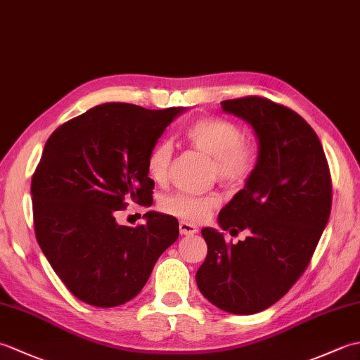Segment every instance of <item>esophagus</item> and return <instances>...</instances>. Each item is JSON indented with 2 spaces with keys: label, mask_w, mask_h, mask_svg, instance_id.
<instances>
[{
  "label": "esophagus",
  "mask_w": 360,
  "mask_h": 360,
  "mask_svg": "<svg viewBox=\"0 0 360 360\" xmlns=\"http://www.w3.org/2000/svg\"><path fill=\"white\" fill-rule=\"evenodd\" d=\"M179 232H181V235H193L198 232V227L192 223H187V221H181Z\"/></svg>",
  "instance_id": "1"
}]
</instances>
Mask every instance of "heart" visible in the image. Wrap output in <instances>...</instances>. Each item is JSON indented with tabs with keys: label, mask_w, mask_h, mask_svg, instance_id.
Returning a JSON list of instances; mask_svg holds the SVG:
<instances>
[{
	"label": "heart",
	"mask_w": 360,
	"mask_h": 360,
	"mask_svg": "<svg viewBox=\"0 0 360 360\" xmlns=\"http://www.w3.org/2000/svg\"><path fill=\"white\" fill-rule=\"evenodd\" d=\"M186 139L196 150L210 156L213 174L229 187L244 186L255 170L257 153L254 145L244 139V131L232 120L223 117H201L187 128ZM173 148L170 142L160 141L148 151L147 173L162 184L170 173ZM219 204L217 193L176 192L165 196L160 207L168 215L186 221H204Z\"/></svg>",
	"instance_id": "obj_1"
}]
</instances>
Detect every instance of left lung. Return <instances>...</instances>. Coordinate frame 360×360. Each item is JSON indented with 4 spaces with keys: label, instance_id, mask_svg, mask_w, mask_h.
<instances>
[{
    "label": "left lung",
    "instance_id": "left-lung-1",
    "mask_svg": "<svg viewBox=\"0 0 360 360\" xmlns=\"http://www.w3.org/2000/svg\"><path fill=\"white\" fill-rule=\"evenodd\" d=\"M221 106L258 137L254 173L218 217L224 231L248 236L232 244L204 227L207 257L196 283L219 309L248 316L277 303L307 271L330 219L331 173L316 131L294 110L259 96Z\"/></svg>",
    "mask_w": 360,
    "mask_h": 360
}]
</instances>
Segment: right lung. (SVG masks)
<instances>
[{"instance_id": "1", "label": "right lung", "mask_w": 360, "mask_h": 360, "mask_svg": "<svg viewBox=\"0 0 360 360\" xmlns=\"http://www.w3.org/2000/svg\"><path fill=\"white\" fill-rule=\"evenodd\" d=\"M182 111L97 105L46 142L30 184L35 236L79 300L98 308L129 302L178 240L174 217L147 212V223L129 227L116 223V213L131 201L153 202L148 151Z\"/></svg>"}]
</instances>
